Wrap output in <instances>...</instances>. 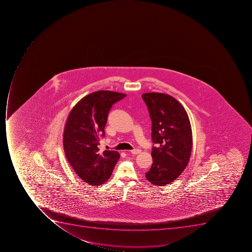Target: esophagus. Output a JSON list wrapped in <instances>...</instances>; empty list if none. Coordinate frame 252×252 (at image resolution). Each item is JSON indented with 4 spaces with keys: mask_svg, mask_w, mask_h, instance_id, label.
Wrapping results in <instances>:
<instances>
[{
    "mask_svg": "<svg viewBox=\"0 0 252 252\" xmlns=\"http://www.w3.org/2000/svg\"><path fill=\"white\" fill-rule=\"evenodd\" d=\"M141 152L140 150L139 149H135V150H132V151H131V154L132 155H139V153Z\"/></svg>",
    "mask_w": 252,
    "mask_h": 252,
    "instance_id": "1",
    "label": "esophagus"
}]
</instances>
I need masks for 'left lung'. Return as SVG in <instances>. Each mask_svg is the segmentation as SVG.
Listing matches in <instances>:
<instances>
[{
	"label": "left lung",
	"instance_id": "obj_1",
	"mask_svg": "<svg viewBox=\"0 0 252 252\" xmlns=\"http://www.w3.org/2000/svg\"><path fill=\"white\" fill-rule=\"evenodd\" d=\"M152 121L153 164L146 173L149 182L164 186L175 181L189 164L192 132L189 116L177 99L162 93L142 95Z\"/></svg>",
	"mask_w": 252,
	"mask_h": 252
}]
</instances>
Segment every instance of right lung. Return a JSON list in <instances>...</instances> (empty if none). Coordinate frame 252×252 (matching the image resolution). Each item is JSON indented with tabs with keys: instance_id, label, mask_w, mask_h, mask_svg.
Returning <instances> with one entry per match:
<instances>
[{
	"instance_id": "right-lung-1",
	"label": "right lung",
	"mask_w": 252,
	"mask_h": 252,
	"mask_svg": "<svg viewBox=\"0 0 252 252\" xmlns=\"http://www.w3.org/2000/svg\"><path fill=\"white\" fill-rule=\"evenodd\" d=\"M126 96L110 91L94 92L71 109L63 131V151L70 165L84 182L92 186L109 180L119 160L116 151L99 152V137L105 136L108 113L113 104Z\"/></svg>"
}]
</instances>
